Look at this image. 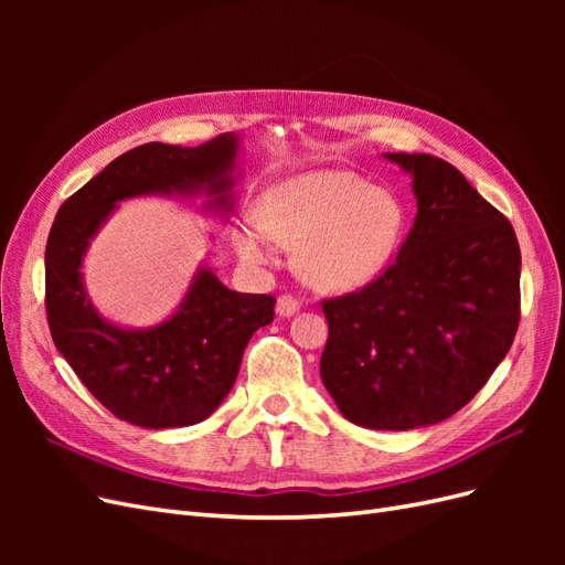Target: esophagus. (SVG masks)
<instances>
[{"label": "esophagus", "mask_w": 565, "mask_h": 565, "mask_svg": "<svg viewBox=\"0 0 565 565\" xmlns=\"http://www.w3.org/2000/svg\"><path fill=\"white\" fill-rule=\"evenodd\" d=\"M299 306H301V301H299V297L297 295H280L278 297V303H276V311H278V316H282V318H289V316H295L297 311H299Z\"/></svg>", "instance_id": "obj_1"}]
</instances>
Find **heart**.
<instances>
[{
	"label": "heart",
	"instance_id": "b5f03b06",
	"mask_svg": "<svg viewBox=\"0 0 565 565\" xmlns=\"http://www.w3.org/2000/svg\"><path fill=\"white\" fill-rule=\"evenodd\" d=\"M403 231L405 207L388 188L344 169H313L268 185L256 221H243L233 243L247 264L270 262V237L301 245L306 278L322 289H351L380 276Z\"/></svg>",
	"mask_w": 565,
	"mask_h": 565
}]
</instances>
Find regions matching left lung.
Masks as SVG:
<instances>
[{
    "label": "left lung",
    "instance_id": "1",
    "mask_svg": "<svg viewBox=\"0 0 565 565\" xmlns=\"http://www.w3.org/2000/svg\"><path fill=\"white\" fill-rule=\"evenodd\" d=\"M386 158L413 174L415 224L384 273L322 301L320 377L349 422L407 431L452 417L504 361L521 320V249L450 162Z\"/></svg>",
    "mask_w": 565,
    "mask_h": 565
}]
</instances>
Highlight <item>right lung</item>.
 Returning a JSON list of instances; mask_svg holds the SVG:
<instances>
[{
	"label": "right lung",
	"instance_id": "1",
	"mask_svg": "<svg viewBox=\"0 0 565 565\" xmlns=\"http://www.w3.org/2000/svg\"><path fill=\"white\" fill-rule=\"evenodd\" d=\"M235 150L233 134L198 148H131L67 198L51 226L44 256L51 339L117 419L146 429L207 419L235 384L247 341L276 316V297L233 292L202 268L172 318L150 330H122L94 311L82 285V256L117 200L207 188L216 207H228Z\"/></svg>",
	"mask_w": 565,
	"mask_h": 565
}]
</instances>
